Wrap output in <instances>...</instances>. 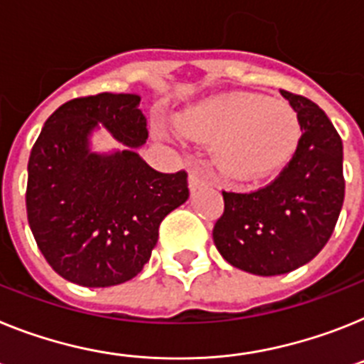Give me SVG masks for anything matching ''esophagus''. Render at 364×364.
<instances>
[{"mask_svg":"<svg viewBox=\"0 0 364 364\" xmlns=\"http://www.w3.org/2000/svg\"><path fill=\"white\" fill-rule=\"evenodd\" d=\"M204 184H206V178H204L198 171H191V173H189V189H191L193 193L197 189L203 188Z\"/></svg>","mask_w":364,"mask_h":364,"instance_id":"1","label":"esophagus"}]
</instances>
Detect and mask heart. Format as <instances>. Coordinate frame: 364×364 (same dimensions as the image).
Listing matches in <instances>:
<instances>
[{"instance_id":"b5f03b06","label":"heart","mask_w":364,"mask_h":364,"mask_svg":"<svg viewBox=\"0 0 364 364\" xmlns=\"http://www.w3.org/2000/svg\"><path fill=\"white\" fill-rule=\"evenodd\" d=\"M176 127L182 136L213 141L219 166L235 176L276 169L300 138L298 117L287 102L254 93L193 105L180 114Z\"/></svg>"}]
</instances>
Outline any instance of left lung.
<instances>
[{
    "mask_svg": "<svg viewBox=\"0 0 364 364\" xmlns=\"http://www.w3.org/2000/svg\"><path fill=\"white\" fill-rule=\"evenodd\" d=\"M302 136L278 178L252 193L223 191L213 243L230 265L278 276L306 265L333 234L344 203L343 139L313 101L282 90Z\"/></svg>",
    "mask_w": 364,
    "mask_h": 364,
    "instance_id": "8db88e82",
    "label": "left lung"
}]
</instances>
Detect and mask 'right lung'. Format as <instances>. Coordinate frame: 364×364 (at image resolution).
<instances>
[{
	"instance_id": "1",
	"label": "right lung",
	"mask_w": 364,
	"mask_h": 364,
	"mask_svg": "<svg viewBox=\"0 0 364 364\" xmlns=\"http://www.w3.org/2000/svg\"><path fill=\"white\" fill-rule=\"evenodd\" d=\"M134 93L64 102L46 121L27 166V219L53 271L85 287H110L141 272L158 228L189 197L188 175L152 169L136 149L147 119ZM101 124L123 149L91 151Z\"/></svg>"
}]
</instances>
